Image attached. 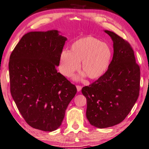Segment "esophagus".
Masks as SVG:
<instances>
[{
	"label": "esophagus",
	"instance_id": "1",
	"mask_svg": "<svg viewBox=\"0 0 149 149\" xmlns=\"http://www.w3.org/2000/svg\"><path fill=\"white\" fill-rule=\"evenodd\" d=\"M77 91L80 92L81 91V89H82V87L80 86H77Z\"/></svg>",
	"mask_w": 149,
	"mask_h": 149
}]
</instances>
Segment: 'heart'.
Returning <instances> with one entry per match:
<instances>
[{"instance_id":"obj_1","label":"heart","mask_w":149,"mask_h":149,"mask_svg":"<svg viewBox=\"0 0 149 149\" xmlns=\"http://www.w3.org/2000/svg\"><path fill=\"white\" fill-rule=\"evenodd\" d=\"M112 56V50L108 45L93 36H87L75 41L71 45V51L64 50L61 52V72L65 77H70L79 69L80 62H82L84 72L76 77V79L86 76L91 80L99 79L108 70Z\"/></svg>"}]
</instances>
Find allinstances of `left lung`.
<instances>
[{"mask_svg":"<svg viewBox=\"0 0 149 149\" xmlns=\"http://www.w3.org/2000/svg\"><path fill=\"white\" fill-rule=\"evenodd\" d=\"M104 31L113 43L110 66L103 77L82 89L87 119L99 128L113 127L126 118L138 98L140 84L139 66L130 45L114 32Z\"/></svg>","mask_w":149,"mask_h":149,"instance_id":"8db88e82","label":"left lung"}]
</instances>
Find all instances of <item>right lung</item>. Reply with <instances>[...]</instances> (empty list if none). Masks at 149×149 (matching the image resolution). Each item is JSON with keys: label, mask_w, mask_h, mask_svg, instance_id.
I'll return each instance as SVG.
<instances>
[{"label": "right lung", "mask_w": 149, "mask_h": 149, "mask_svg": "<svg viewBox=\"0 0 149 149\" xmlns=\"http://www.w3.org/2000/svg\"><path fill=\"white\" fill-rule=\"evenodd\" d=\"M67 38L56 30L22 36L10 55V91L30 127L52 132L60 127L77 88L60 72Z\"/></svg>", "instance_id": "add662e5"}]
</instances>
